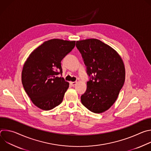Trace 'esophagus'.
<instances>
[{
	"mask_svg": "<svg viewBox=\"0 0 151 151\" xmlns=\"http://www.w3.org/2000/svg\"><path fill=\"white\" fill-rule=\"evenodd\" d=\"M77 83V82H70V84L72 85V86H75L76 84Z\"/></svg>",
	"mask_w": 151,
	"mask_h": 151,
	"instance_id": "obj_1",
	"label": "esophagus"
}]
</instances>
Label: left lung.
I'll use <instances>...</instances> for the list:
<instances>
[{"mask_svg": "<svg viewBox=\"0 0 151 151\" xmlns=\"http://www.w3.org/2000/svg\"><path fill=\"white\" fill-rule=\"evenodd\" d=\"M92 79L81 96L82 104L89 111L103 113L114 104L124 83L125 69L119 54L111 47L96 39L76 41Z\"/></svg>", "mask_w": 151, "mask_h": 151, "instance_id": "obj_1", "label": "left lung"}]
</instances>
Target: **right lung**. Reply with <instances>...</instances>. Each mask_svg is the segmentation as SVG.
I'll list each match as a JSON object with an SVG mask.
<instances>
[{"label": "right lung", "mask_w": 151, "mask_h": 151, "mask_svg": "<svg viewBox=\"0 0 151 151\" xmlns=\"http://www.w3.org/2000/svg\"><path fill=\"white\" fill-rule=\"evenodd\" d=\"M75 42L52 39L34 50L25 61L21 81L25 91L39 109L49 111L58 106L69 87L63 78L61 61L75 47Z\"/></svg>", "instance_id": "1"}]
</instances>
